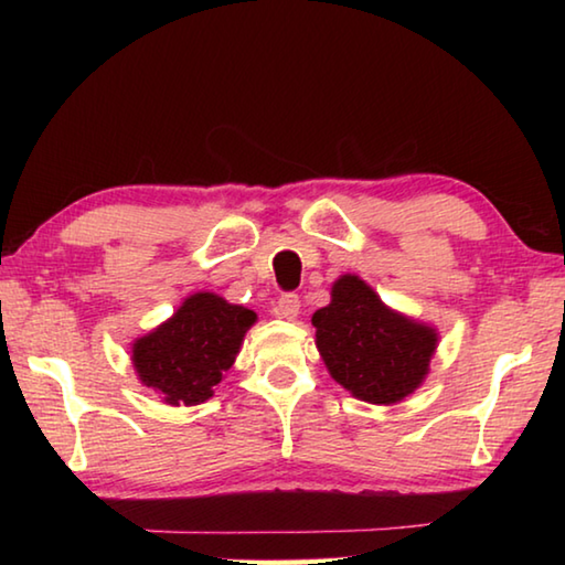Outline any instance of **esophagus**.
<instances>
[{
	"instance_id": "obj_1",
	"label": "esophagus",
	"mask_w": 565,
	"mask_h": 565,
	"mask_svg": "<svg viewBox=\"0 0 565 565\" xmlns=\"http://www.w3.org/2000/svg\"><path fill=\"white\" fill-rule=\"evenodd\" d=\"M299 306H301L299 294L286 291L274 301V313H276V317H281V319H296V317H299Z\"/></svg>"
}]
</instances>
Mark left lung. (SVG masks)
<instances>
[{
    "label": "left lung",
    "instance_id": "1",
    "mask_svg": "<svg viewBox=\"0 0 565 565\" xmlns=\"http://www.w3.org/2000/svg\"><path fill=\"white\" fill-rule=\"evenodd\" d=\"M311 321L329 374L371 404H396L418 388L436 349L434 329L386 309L359 276H341Z\"/></svg>",
    "mask_w": 565,
    "mask_h": 565
}]
</instances>
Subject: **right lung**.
I'll use <instances>...</instances> for the list:
<instances>
[{
    "mask_svg": "<svg viewBox=\"0 0 565 565\" xmlns=\"http://www.w3.org/2000/svg\"><path fill=\"white\" fill-rule=\"evenodd\" d=\"M256 313L216 294H194L157 331L134 343V369L171 406H194L214 394Z\"/></svg>",
    "mask_w": 565,
    "mask_h": 565,
    "instance_id": "add662e5",
    "label": "right lung"
}]
</instances>
